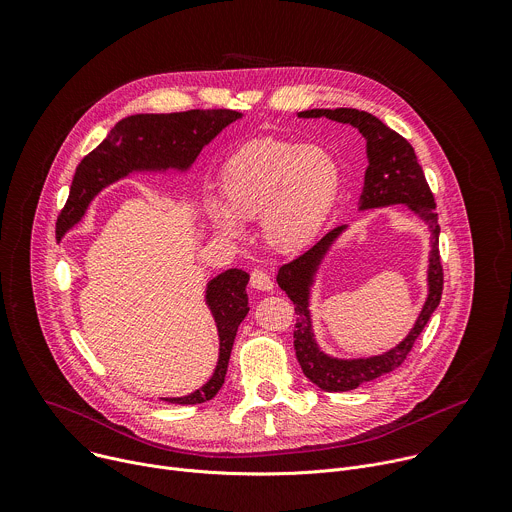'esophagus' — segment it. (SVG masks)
I'll use <instances>...</instances> for the list:
<instances>
[{
  "mask_svg": "<svg viewBox=\"0 0 512 512\" xmlns=\"http://www.w3.org/2000/svg\"><path fill=\"white\" fill-rule=\"evenodd\" d=\"M250 286L256 288V290H262V292H270L272 290V280L264 270H254L250 274Z\"/></svg>",
  "mask_w": 512,
  "mask_h": 512,
  "instance_id": "esophagus-1",
  "label": "esophagus"
}]
</instances>
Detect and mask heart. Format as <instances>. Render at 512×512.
<instances>
[{"label": "heart", "instance_id": "b5f03b06", "mask_svg": "<svg viewBox=\"0 0 512 512\" xmlns=\"http://www.w3.org/2000/svg\"><path fill=\"white\" fill-rule=\"evenodd\" d=\"M222 201H206L210 228L228 240L246 236V220H260L266 244L296 252L323 232L341 189L337 159L319 145L274 137L252 139L222 165Z\"/></svg>", "mask_w": 512, "mask_h": 512}]
</instances>
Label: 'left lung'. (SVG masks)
Instances as JSON below:
<instances>
[{
	"label": "left lung",
	"mask_w": 512,
	"mask_h": 512,
	"mask_svg": "<svg viewBox=\"0 0 512 512\" xmlns=\"http://www.w3.org/2000/svg\"><path fill=\"white\" fill-rule=\"evenodd\" d=\"M300 119L327 117L335 123L351 125L365 139L367 169L363 191L359 197V212L379 210L389 206H403L412 212L430 230V256H428V294L422 311L410 329L395 347L379 355L369 357H335L321 349L313 327L311 296L317 280V272L331 252L333 244L349 230L339 226L323 236L313 248L302 252L292 262L280 266L276 274L278 286L294 302L296 325H294V351L302 367V373L325 391H351L361 383L373 381L403 363L412 351L416 339L428 325L432 313L438 309L442 298L444 274L440 266V226L434 195L426 181V175L418 163L414 147L401 135L383 125L377 117L357 109H311L298 113Z\"/></svg>",
	"instance_id": "obj_1"
}]
</instances>
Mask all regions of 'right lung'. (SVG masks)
<instances>
[{"label":"right lung","instance_id":"add662e5","mask_svg":"<svg viewBox=\"0 0 512 512\" xmlns=\"http://www.w3.org/2000/svg\"><path fill=\"white\" fill-rule=\"evenodd\" d=\"M242 119V113L187 111L169 115H133L119 121L107 139L88 153L76 167L70 195L56 222V238L62 240L86 216L94 197L113 183L131 175H185L201 149L210 145L228 125ZM250 274L240 268H228L206 284L208 309L218 329V363L212 377L199 389L181 397H161L169 403L195 405L212 399L224 385L230 353L240 323L246 319Z\"/></svg>","mask_w":512,"mask_h":512}]
</instances>
